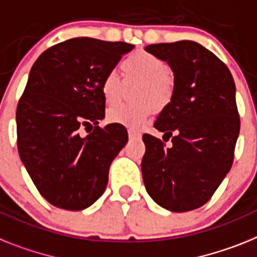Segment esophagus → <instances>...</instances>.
<instances>
[{
  "instance_id": "34e87169",
  "label": "esophagus",
  "mask_w": 257,
  "mask_h": 257,
  "mask_svg": "<svg viewBox=\"0 0 257 257\" xmlns=\"http://www.w3.org/2000/svg\"><path fill=\"white\" fill-rule=\"evenodd\" d=\"M128 135H129V139H139L140 136H141V133L137 132V131H133V129H129Z\"/></svg>"
}]
</instances>
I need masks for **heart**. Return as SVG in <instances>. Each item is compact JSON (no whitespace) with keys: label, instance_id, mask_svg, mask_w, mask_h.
I'll return each instance as SVG.
<instances>
[{"label":"heart","instance_id":"b5f03b06","mask_svg":"<svg viewBox=\"0 0 257 257\" xmlns=\"http://www.w3.org/2000/svg\"><path fill=\"white\" fill-rule=\"evenodd\" d=\"M121 70L126 81H137L133 104H117L108 109L109 122L128 128H140L152 116L154 108L162 109L171 102L174 81L169 74V66L161 57L150 52L139 51L129 55L121 62ZM121 82L115 72H108L100 82V94L105 104L117 102Z\"/></svg>","mask_w":257,"mask_h":257}]
</instances>
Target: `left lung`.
<instances>
[{
	"instance_id": "8db88e82",
	"label": "left lung",
	"mask_w": 257,
	"mask_h": 257,
	"mask_svg": "<svg viewBox=\"0 0 257 257\" xmlns=\"http://www.w3.org/2000/svg\"><path fill=\"white\" fill-rule=\"evenodd\" d=\"M174 72V95L154 128L172 137L171 148L144 135L145 188L162 208L189 212L210 200L230 171L238 140L235 83L227 66L191 40L145 47Z\"/></svg>"
}]
</instances>
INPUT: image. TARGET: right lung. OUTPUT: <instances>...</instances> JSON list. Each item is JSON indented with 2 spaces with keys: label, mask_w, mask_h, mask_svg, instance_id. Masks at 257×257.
I'll use <instances>...</instances> for the list:
<instances>
[{
  "label": "right lung",
  "mask_w": 257,
  "mask_h": 257,
  "mask_svg": "<svg viewBox=\"0 0 257 257\" xmlns=\"http://www.w3.org/2000/svg\"><path fill=\"white\" fill-rule=\"evenodd\" d=\"M133 48L122 42L74 38L43 52L32 65L17 107L18 152L52 205L82 210L105 191L109 166L128 133L120 124L98 126L105 108L100 82ZM88 126L94 128L91 134ZM83 128L87 136H81Z\"/></svg>",
  "instance_id": "obj_1"
}]
</instances>
